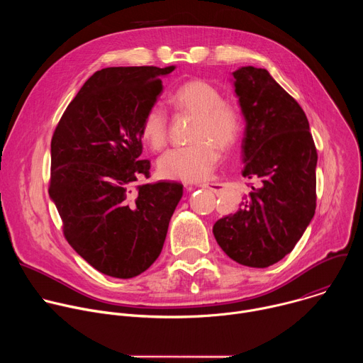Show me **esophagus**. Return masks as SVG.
<instances>
[{
	"mask_svg": "<svg viewBox=\"0 0 363 363\" xmlns=\"http://www.w3.org/2000/svg\"><path fill=\"white\" fill-rule=\"evenodd\" d=\"M198 186H201V188H206V189H211V191H214L216 194L218 192V185L217 184H201V185H198ZM191 188V186H189Z\"/></svg>",
	"mask_w": 363,
	"mask_h": 363,
	"instance_id": "34e87169",
	"label": "esophagus"
}]
</instances>
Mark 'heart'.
<instances>
[{"instance_id": "obj_1", "label": "heart", "mask_w": 363, "mask_h": 363, "mask_svg": "<svg viewBox=\"0 0 363 363\" xmlns=\"http://www.w3.org/2000/svg\"><path fill=\"white\" fill-rule=\"evenodd\" d=\"M168 101L182 112L196 115L191 145L172 147L158 160V171L167 179L202 182L217 168L220 147L231 146L241 129V115L231 101L223 100L221 91L211 83L194 79L178 86ZM142 139L155 150L165 146L168 138V115L153 105L140 126Z\"/></svg>"}]
</instances>
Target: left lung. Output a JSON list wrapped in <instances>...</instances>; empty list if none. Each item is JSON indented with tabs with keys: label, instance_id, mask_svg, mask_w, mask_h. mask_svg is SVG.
Here are the masks:
<instances>
[{
	"label": "left lung",
	"instance_id": "1",
	"mask_svg": "<svg viewBox=\"0 0 363 363\" xmlns=\"http://www.w3.org/2000/svg\"><path fill=\"white\" fill-rule=\"evenodd\" d=\"M233 84L245 121L242 177L252 184L213 233L234 262L264 269L294 248L315 216L318 152L303 109L266 69L240 67Z\"/></svg>",
	"mask_w": 363,
	"mask_h": 363
}]
</instances>
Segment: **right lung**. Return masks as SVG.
I'll return each mask as SVG.
<instances>
[{
  "instance_id": "right-lung-1",
  "label": "right lung",
  "mask_w": 363,
  "mask_h": 363,
  "mask_svg": "<svg viewBox=\"0 0 363 363\" xmlns=\"http://www.w3.org/2000/svg\"><path fill=\"white\" fill-rule=\"evenodd\" d=\"M164 69L106 67L96 72L65 111L51 139L48 194L73 250L97 272L132 279L160 257L182 198L177 182L139 184L140 126L162 93Z\"/></svg>"
}]
</instances>
